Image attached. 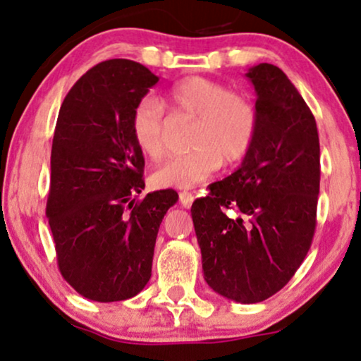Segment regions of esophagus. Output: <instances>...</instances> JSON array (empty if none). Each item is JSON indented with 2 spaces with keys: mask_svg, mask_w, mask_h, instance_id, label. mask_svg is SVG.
Listing matches in <instances>:
<instances>
[{
  "mask_svg": "<svg viewBox=\"0 0 361 361\" xmlns=\"http://www.w3.org/2000/svg\"><path fill=\"white\" fill-rule=\"evenodd\" d=\"M179 200H180V205L182 207H185V209H189L190 205H192V202H194V195L190 194V192H179Z\"/></svg>",
  "mask_w": 361,
  "mask_h": 361,
  "instance_id": "34e87169",
  "label": "esophagus"
}]
</instances>
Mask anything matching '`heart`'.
<instances>
[{"label":"heart","instance_id":"b5f03b06","mask_svg":"<svg viewBox=\"0 0 361 361\" xmlns=\"http://www.w3.org/2000/svg\"><path fill=\"white\" fill-rule=\"evenodd\" d=\"M172 119H192L189 151L162 162L152 172L156 187L189 189L209 179L226 164H235L254 144L259 114L249 97L205 78H185L161 97H142L130 114V133L139 151L159 161L167 151V128Z\"/></svg>","mask_w":361,"mask_h":361}]
</instances>
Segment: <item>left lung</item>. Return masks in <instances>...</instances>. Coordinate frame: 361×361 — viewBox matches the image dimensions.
I'll use <instances>...</instances> for the list:
<instances>
[{"label":"left lung","instance_id":"obj_1","mask_svg":"<svg viewBox=\"0 0 361 361\" xmlns=\"http://www.w3.org/2000/svg\"><path fill=\"white\" fill-rule=\"evenodd\" d=\"M245 78L257 94L254 144L190 214L209 287L228 300L257 303L288 283L312 245L320 142L312 111L282 69L262 63Z\"/></svg>","mask_w":361,"mask_h":361}]
</instances>
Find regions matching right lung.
Listing matches in <instances>:
<instances>
[{
  "instance_id": "right-lung-1",
  "label": "right lung",
  "mask_w": 361,
  "mask_h": 361,
  "mask_svg": "<svg viewBox=\"0 0 361 361\" xmlns=\"http://www.w3.org/2000/svg\"><path fill=\"white\" fill-rule=\"evenodd\" d=\"M157 81L135 61L109 59L79 78L61 104L46 217L61 275L89 300H128L146 287L159 227L179 199L167 189L130 200L144 189L130 114Z\"/></svg>"
}]
</instances>
